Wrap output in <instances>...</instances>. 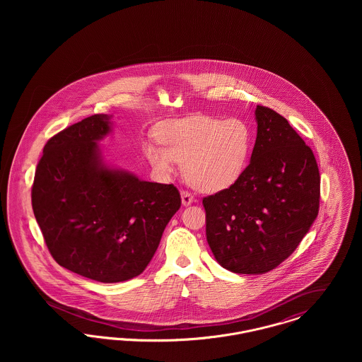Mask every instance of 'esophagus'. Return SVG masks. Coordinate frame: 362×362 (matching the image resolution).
<instances>
[{"label":"esophagus","instance_id":"34e87169","mask_svg":"<svg viewBox=\"0 0 362 362\" xmlns=\"http://www.w3.org/2000/svg\"><path fill=\"white\" fill-rule=\"evenodd\" d=\"M180 195H182V204H183V206H189L191 205L192 202H194V195L192 194H189V191H182L180 192Z\"/></svg>","mask_w":362,"mask_h":362}]
</instances>
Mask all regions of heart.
Segmentation results:
<instances>
[{
	"instance_id": "b5f03b06",
	"label": "heart",
	"mask_w": 362,
	"mask_h": 362,
	"mask_svg": "<svg viewBox=\"0 0 362 362\" xmlns=\"http://www.w3.org/2000/svg\"><path fill=\"white\" fill-rule=\"evenodd\" d=\"M160 142H148L144 155L163 177L185 163V175L195 189L216 192L235 185L251 153L252 133L241 119L191 117L168 122L157 132Z\"/></svg>"
}]
</instances>
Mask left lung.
Returning <instances> with one entry per match:
<instances>
[{"mask_svg": "<svg viewBox=\"0 0 362 362\" xmlns=\"http://www.w3.org/2000/svg\"><path fill=\"white\" fill-rule=\"evenodd\" d=\"M257 141L240 179L204 198L216 260L238 274H263L289 258L319 213L316 158L289 122L257 105Z\"/></svg>", "mask_w": 362, "mask_h": 362, "instance_id": "8db88e82", "label": "left lung"}]
</instances>
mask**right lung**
<instances>
[{"instance_id": "add662e5", "label": "right lung", "mask_w": 362, "mask_h": 362, "mask_svg": "<svg viewBox=\"0 0 362 362\" xmlns=\"http://www.w3.org/2000/svg\"><path fill=\"white\" fill-rule=\"evenodd\" d=\"M111 115L96 114L47 141L31 191L35 218L55 262L104 284L139 276L180 207L173 185L107 165L98 141Z\"/></svg>"}]
</instances>
